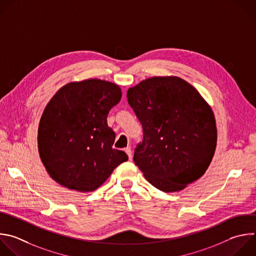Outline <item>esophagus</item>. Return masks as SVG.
I'll use <instances>...</instances> for the list:
<instances>
[{
  "instance_id": "1",
  "label": "esophagus",
  "mask_w": 256,
  "mask_h": 256,
  "mask_svg": "<svg viewBox=\"0 0 256 256\" xmlns=\"http://www.w3.org/2000/svg\"><path fill=\"white\" fill-rule=\"evenodd\" d=\"M124 152L128 154V158H130V160H132V150H130V148H124Z\"/></svg>"
}]
</instances>
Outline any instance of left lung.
<instances>
[{"instance_id": "8db88e82", "label": "left lung", "mask_w": 256, "mask_h": 256, "mask_svg": "<svg viewBox=\"0 0 256 256\" xmlns=\"http://www.w3.org/2000/svg\"><path fill=\"white\" fill-rule=\"evenodd\" d=\"M144 130L134 164L156 189H185L208 168L217 144L213 110L199 92L178 76H154L126 92Z\"/></svg>"}]
</instances>
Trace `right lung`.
Wrapping results in <instances>:
<instances>
[{
    "mask_svg": "<svg viewBox=\"0 0 256 256\" xmlns=\"http://www.w3.org/2000/svg\"><path fill=\"white\" fill-rule=\"evenodd\" d=\"M120 98L118 85L98 78L69 82L53 96L40 118L38 150L56 183L92 192L128 160L112 148L116 134L106 120Z\"/></svg>",
    "mask_w": 256,
    "mask_h": 256,
    "instance_id": "1",
    "label": "right lung"
}]
</instances>
